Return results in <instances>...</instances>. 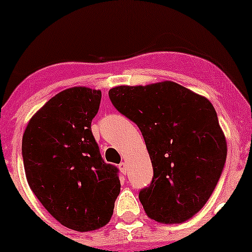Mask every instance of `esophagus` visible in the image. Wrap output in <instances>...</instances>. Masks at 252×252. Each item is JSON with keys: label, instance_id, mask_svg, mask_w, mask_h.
<instances>
[{"label": "esophagus", "instance_id": "34e87169", "mask_svg": "<svg viewBox=\"0 0 252 252\" xmlns=\"http://www.w3.org/2000/svg\"><path fill=\"white\" fill-rule=\"evenodd\" d=\"M119 169H121V172L123 174H126V171H128V167H126V162H122L121 164H119Z\"/></svg>", "mask_w": 252, "mask_h": 252}]
</instances>
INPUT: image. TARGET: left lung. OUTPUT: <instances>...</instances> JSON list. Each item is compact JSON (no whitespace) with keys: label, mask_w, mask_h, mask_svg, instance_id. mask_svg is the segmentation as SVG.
I'll return each mask as SVG.
<instances>
[{"label":"left lung","mask_w":252,"mask_h":252,"mask_svg":"<svg viewBox=\"0 0 252 252\" xmlns=\"http://www.w3.org/2000/svg\"><path fill=\"white\" fill-rule=\"evenodd\" d=\"M108 95L144 136L154 168L139 192L147 217L178 224L212 195L227 158V141L212 103L174 81L112 88Z\"/></svg>","instance_id":"obj_1"}]
</instances>
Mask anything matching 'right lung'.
Listing matches in <instances>:
<instances>
[{"label":"right lung","instance_id":"1","mask_svg":"<svg viewBox=\"0 0 252 252\" xmlns=\"http://www.w3.org/2000/svg\"><path fill=\"white\" fill-rule=\"evenodd\" d=\"M101 91L65 89L30 118L23 134L25 177L42 206L77 232L110 222L121 191L118 169L103 162L91 133Z\"/></svg>","mask_w":252,"mask_h":252}]
</instances>
